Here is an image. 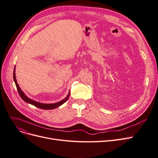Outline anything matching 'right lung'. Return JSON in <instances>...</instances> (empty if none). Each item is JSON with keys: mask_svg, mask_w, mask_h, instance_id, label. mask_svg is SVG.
I'll return each mask as SVG.
<instances>
[{"mask_svg": "<svg viewBox=\"0 0 158 158\" xmlns=\"http://www.w3.org/2000/svg\"><path fill=\"white\" fill-rule=\"evenodd\" d=\"M13 79H14V81L15 83V85L17 86V89L18 90V92H19V94L20 95V98H21L25 102H28V103H30L32 105H34L35 106L37 107V108H41V109H44V110H51V109H54V108H56L59 106H60V105H62L63 103H64V102L66 101H67V100L68 99V98H69V96L70 95V92H69V94H68L67 97L64 99L63 100L60 101L58 102H56V103H54V104H44V103H40V102H36L35 101H33L31 99H30V98H28V97H26V95L23 93V92L20 90V88L19 86V85L17 84V80H16V77H15V66L14 68V70H13Z\"/></svg>", "mask_w": 158, "mask_h": 158, "instance_id": "add662e5", "label": "right lung"}]
</instances>
